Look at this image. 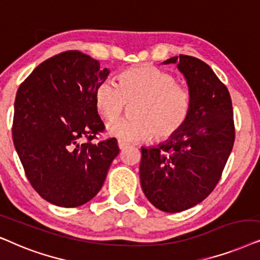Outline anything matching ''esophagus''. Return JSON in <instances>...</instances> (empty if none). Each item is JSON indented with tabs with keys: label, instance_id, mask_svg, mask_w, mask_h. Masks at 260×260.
I'll return each mask as SVG.
<instances>
[{
	"label": "esophagus",
	"instance_id": "1",
	"mask_svg": "<svg viewBox=\"0 0 260 260\" xmlns=\"http://www.w3.org/2000/svg\"><path fill=\"white\" fill-rule=\"evenodd\" d=\"M117 145H119V148H120V150H123V148H124V147H127L128 145H129V144L126 143V141L119 140V141H117Z\"/></svg>",
	"mask_w": 260,
	"mask_h": 260
}]
</instances>
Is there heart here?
<instances>
[{"mask_svg":"<svg viewBox=\"0 0 260 260\" xmlns=\"http://www.w3.org/2000/svg\"><path fill=\"white\" fill-rule=\"evenodd\" d=\"M132 103L127 119L109 123L110 136L123 141H140L153 137L165 141L184 126L191 110L189 89L169 72L152 65L128 68L117 75V85L110 81L99 83L95 106L105 120L119 117Z\"/></svg>","mask_w":260,"mask_h":260,"instance_id":"b5f03b06","label":"heart"}]
</instances>
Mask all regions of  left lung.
<instances>
[{"label": "left lung", "mask_w": 260, "mask_h": 260, "mask_svg": "<svg viewBox=\"0 0 260 260\" xmlns=\"http://www.w3.org/2000/svg\"><path fill=\"white\" fill-rule=\"evenodd\" d=\"M177 64L191 94V110L175 137L157 147H141L140 183L147 200L166 213L202 202L213 191L233 148L231 95L205 61L179 54Z\"/></svg>", "instance_id": "obj_1"}]
</instances>
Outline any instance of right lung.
Returning a JSON list of instances; mask_svg holds the SVG:
<instances>
[{
    "instance_id": "obj_1",
    "label": "right lung",
    "mask_w": 260,
    "mask_h": 260,
    "mask_svg": "<svg viewBox=\"0 0 260 260\" xmlns=\"http://www.w3.org/2000/svg\"><path fill=\"white\" fill-rule=\"evenodd\" d=\"M108 75L90 55L67 51L38 65L17 89L14 146L47 202L72 208L94 199L119 154L115 138L92 143L105 131L95 89Z\"/></svg>"
}]
</instances>
